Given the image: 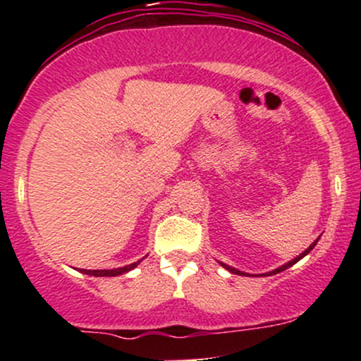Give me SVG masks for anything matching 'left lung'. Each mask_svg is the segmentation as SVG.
Returning <instances> with one entry per match:
<instances>
[{
	"label": "left lung",
	"mask_w": 361,
	"mask_h": 361,
	"mask_svg": "<svg viewBox=\"0 0 361 361\" xmlns=\"http://www.w3.org/2000/svg\"><path fill=\"white\" fill-rule=\"evenodd\" d=\"M317 241H319V239H316V241H314L312 244H310V246L307 247V250H305L304 252H302V255H300V256H297V258H293L292 261H288V263H287V264H283V267H280V268H276V270H273V271H270V275H273V273H280V271L287 270V268H288V267H292V264H295V263H297V261H299V259H302V258H304V256H305V255H307V252H310V250H312V247H314V246H316V244H317ZM221 264H222V267H224V268H226V270H229L231 273H235V275H244V273H243V271L235 270V268H231V267H227V264H224V263H221Z\"/></svg>",
	"instance_id": "obj_1"
}]
</instances>
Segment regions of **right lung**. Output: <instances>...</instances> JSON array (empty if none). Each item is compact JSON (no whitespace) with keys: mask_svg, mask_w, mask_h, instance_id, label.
I'll return each instance as SVG.
<instances>
[{"mask_svg":"<svg viewBox=\"0 0 361 361\" xmlns=\"http://www.w3.org/2000/svg\"><path fill=\"white\" fill-rule=\"evenodd\" d=\"M137 264H139V261H135V263H132V264H127V267H123V268H115V270H81V271L86 273V275H91V276H117V275H122V273L130 271L132 268H135Z\"/></svg>","mask_w":361,"mask_h":361,"instance_id":"right-lung-1","label":"right lung"}]
</instances>
